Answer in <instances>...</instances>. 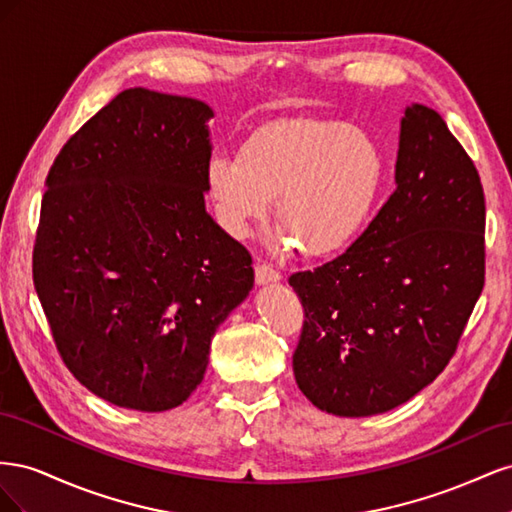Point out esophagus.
I'll list each match as a JSON object with an SVG mask.
<instances>
[{
	"instance_id": "obj_1",
	"label": "esophagus",
	"mask_w": 512,
	"mask_h": 512,
	"mask_svg": "<svg viewBox=\"0 0 512 512\" xmlns=\"http://www.w3.org/2000/svg\"><path fill=\"white\" fill-rule=\"evenodd\" d=\"M256 282L258 284H271V282H280L282 280V273L277 271L269 262H256Z\"/></svg>"
}]
</instances>
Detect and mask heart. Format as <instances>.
Listing matches in <instances>:
<instances>
[{
    "instance_id": "obj_1",
    "label": "heart",
    "mask_w": 512,
    "mask_h": 512,
    "mask_svg": "<svg viewBox=\"0 0 512 512\" xmlns=\"http://www.w3.org/2000/svg\"><path fill=\"white\" fill-rule=\"evenodd\" d=\"M380 175V149L361 128L290 121L258 132L241 153H213L207 190L232 237L265 220L277 196V218L309 252L327 254L359 230Z\"/></svg>"
}]
</instances>
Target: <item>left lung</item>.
<instances>
[{
  "mask_svg": "<svg viewBox=\"0 0 512 512\" xmlns=\"http://www.w3.org/2000/svg\"><path fill=\"white\" fill-rule=\"evenodd\" d=\"M395 183L342 256L288 280L305 314L294 378L329 414H382L423 391L485 286L483 185L433 108H406Z\"/></svg>",
  "mask_w": 512,
  "mask_h": 512,
  "instance_id": "left-lung-1",
  "label": "left lung"
}]
</instances>
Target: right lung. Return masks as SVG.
Masks as SVG:
<instances>
[{"label": "right lung", "instance_id": "obj_1", "mask_svg": "<svg viewBox=\"0 0 512 512\" xmlns=\"http://www.w3.org/2000/svg\"><path fill=\"white\" fill-rule=\"evenodd\" d=\"M211 117L194 98L126 89L46 175L38 299L72 376L119 408L183 404L254 286L252 254L205 211Z\"/></svg>", "mask_w": 512, "mask_h": 512}]
</instances>
